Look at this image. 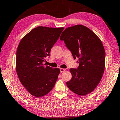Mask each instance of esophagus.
I'll return each instance as SVG.
<instances>
[{"mask_svg": "<svg viewBox=\"0 0 120 120\" xmlns=\"http://www.w3.org/2000/svg\"><path fill=\"white\" fill-rule=\"evenodd\" d=\"M65 71H66V69H64V68H60V73H63V72H64Z\"/></svg>", "mask_w": 120, "mask_h": 120, "instance_id": "34e87169", "label": "esophagus"}]
</instances>
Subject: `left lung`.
<instances>
[{"label":"left lung","instance_id":"left-lung-1","mask_svg":"<svg viewBox=\"0 0 120 120\" xmlns=\"http://www.w3.org/2000/svg\"><path fill=\"white\" fill-rule=\"evenodd\" d=\"M60 40L71 52L74 59L78 58L79 66L71 68V80L66 85L75 94L86 96L95 89L105 68V50L101 40L93 31L83 25L66 28Z\"/></svg>","mask_w":120,"mask_h":120}]
</instances>
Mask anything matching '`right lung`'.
Returning <instances> with one entry per match:
<instances>
[{
    "label": "right lung",
    "instance_id": "right-lung-1",
    "mask_svg": "<svg viewBox=\"0 0 120 120\" xmlns=\"http://www.w3.org/2000/svg\"><path fill=\"white\" fill-rule=\"evenodd\" d=\"M64 30L38 26L24 36L17 49L15 69L20 82L31 95L45 96L53 89L60 69L45 66L52 47Z\"/></svg>",
    "mask_w": 120,
    "mask_h": 120
}]
</instances>
